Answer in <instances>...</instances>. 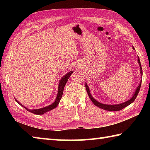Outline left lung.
I'll return each instance as SVG.
<instances>
[{
  "label": "left lung",
  "instance_id": "8db88e82",
  "mask_svg": "<svg viewBox=\"0 0 150 150\" xmlns=\"http://www.w3.org/2000/svg\"><path fill=\"white\" fill-rule=\"evenodd\" d=\"M133 49L134 48L133 47ZM138 63L139 65V69H140V72H141V75L142 76V66H141V63L140 62H139V59L138 57ZM141 83H142V81L139 83V85L138 87H137L136 90L135 91V93H134V95H133L132 97L130 100H128V101H126V102H124L123 103H121V104H118V105H105V104H102L99 102H98V101H96L95 98H93V97L91 95V93H90V91H89V88H88L87 85L86 84L85 85V88H86V90L87 91V94L88 96H89L90 99L92 101L93 103L95 105V106H98V107H99L100 108H103L104 110H108V111H118V110H120L122 109H123L124 108L126 107L127 106H128L129 105H130L132 103H133L134 100L137 97V96L138 95V93L139 91V88H140L141 87Z\"/></svg>",
  "mask_w": 150,
  "mask_h": 150
}]
</instances>
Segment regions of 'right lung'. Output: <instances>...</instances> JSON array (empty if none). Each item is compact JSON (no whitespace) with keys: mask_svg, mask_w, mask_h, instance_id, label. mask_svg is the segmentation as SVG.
I'll return each instance as SVG.
<instances>
[{"mask_svg":"<svg viewBox=\"0 0 150 150\" xmlns=\"http://www.w3.org/2000/svg\"><path fill=\"white\" fill-rule=\"evenodd\" d=\"M73 72V71H70L68 73H67V74H66L65 76H63V77L61 79V80L59 81V87H58V92H57V95L56 99H55V100L52 104V105H50L47 106H45V107H44V108H39V109H34V110H30V109L27 108L26 107H24V108H26V110H27L28 111H30V112L35 114V115H43V114H44L45 112H48V111L52 110V109L56 108L57 106L58 105V104L59 103V101L61 100V98H62V96L63 93V88H64L65 85L66 83H67L68 79H69V77L71 76V75L72 74ZM15 100H16V99H15ZM17 102H18V101H17ZM18 103L20 104V105L24 107V106L21 105V104H20V103L18 102Z\"/></svg>","mask_w":150,"mask_h":150,"instance_id":"obj_1","label":"right lung"}]
</instances>
